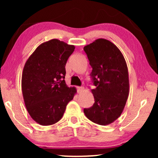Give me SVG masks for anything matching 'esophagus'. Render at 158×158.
I'll use <instances>...</instances> for the list:
<instances>
[{
	"label": "esophagus",
	"instance_id": "esophagus-1",
	"mask_svg": "<svg viewBox=\"0 0 158 158\" xmlns=\"http://www.w3.org/2000/svg\"><path fill=\"white\" fill-rule=\"evenodd\" d=\"M84 90V88L83 87H77V91L78 94H81V93H82V91Z\"/></svg>",
	"mask_w": 158,
	"mask_h": 158
}]
</instances>
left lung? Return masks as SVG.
<instances>
[{"label":"left lung","mask_w":158,"mask_h":158,"mask_svg":"<svg viewBox=\"0 0 158 158\" xmlns=\"http://www.w3.org/2000/svg\"><path fill=\"white\" fill-rule=\"evenodd\" d=\"M93 70L95 102L84 109L86 117L99 125H109L121 116L129 93L127 62L119 49L110 41L98 39L84 47Z\"/></svg>","instance_id":"8db88e82"}]
</instances>
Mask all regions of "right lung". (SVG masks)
<instances>
[{
  "label": "right lung",
  "instance_id": "1",
  "mask_svg": "<svg viewBox=\"0 0 158 158\" xmlns=\"http://www.w3.org/2000/svg\"><path fill=\"white\" fill-rule=\"evenodd\" d=\"M74 45L53 39L36 47L23 67L21 88L28 113L39 124L48 126L61 119L77 93L64 81L65 64Z\"/></svg>",
  "mask_w": 158,
  "mask_h": 158
}]
</instances>
